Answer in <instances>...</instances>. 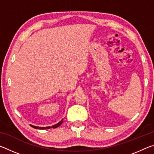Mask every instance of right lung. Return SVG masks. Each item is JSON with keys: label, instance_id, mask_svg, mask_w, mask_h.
<instances>
[{"label": "right lung", "instance_id": "1", "mask_svg": "<svg viewBox=\"0 0 154 154\" xmlns=\"http://www.w3.org/2000/svg\"><path fill=\"white\" fill-rule=\"evenodd\" d=\"M62 120L63 119H62V120L59 122V123L56 124L55 125H54V126H52L51 127L50 126H48V127H37V126H32V125H30V126H32V128H36V129H49L51 128H57L59 126H60V125L62 124Z\"/></svg>", "mask_w": 154, "mask_h": 154}]
</instances>
